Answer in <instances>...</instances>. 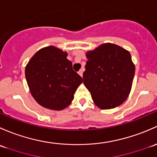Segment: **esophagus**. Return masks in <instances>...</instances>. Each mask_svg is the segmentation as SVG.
I'll list each match as a JSON object with an SVG mask.
<instances>
[{
	"mask_svg": "<svg viewBox=\"0 0 157 157\" xmlns=\"http://www.w3.org/2000/svg\"><path fill=\"white\" fill-rule=\"evenodd\" d=\"M78 73L81 75V76L82 77V75H83V69H80V70H79L78 72Z\"/></svg>",
	"mask_w": 157,
	"mask_h": 157,
	"instance_id": "1",
	"label": "esophagus"
}]
</instances>
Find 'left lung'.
<instances>
[{
    "label": "left lung",
    "instance_id": "left-lung-1",
    "mask_svg": "<svg viewBox=\"0 0 157 157\" xmlns=\"http://www.w3.org/2000/svg\"><path fill=\"white\" fill-rule=\"evenodd\" d=\"M88 61L83 83L98 107H117L132 90L135 67L128 51L112 43L102 44L86 52Z\"/></svg>",
    "mask_w": 157,
    "mask_h": 157
}]
</instances>
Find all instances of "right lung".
Here are the masks:
<instances>
[{
  "label": "right lung",
  "instance_id": "add662e5",
  "mask_svg": "<svg viewBox=\"0 0 157 157\" xmlns=\"http://www.w3.org/2000/svg\"><path fill=\"white\" fill-rule=\"evenodd\" d=\"M67 52L54 46L37 51L27 63L25 78L36 102L53 110H62L74 98L82 77L72 69Z\"/></svg>",
  "mask_w": 157,
  "mask_h": 157
}]
</instances>
